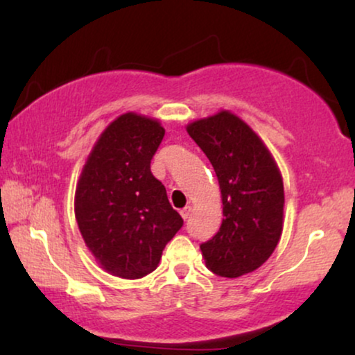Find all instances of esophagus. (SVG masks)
Wrapping results in <instances>:
<instances>
[{
	"instance_id": "34e87169",
	"label": "esophagus",
	"mask_w": 355,
	"mask_h": 355,
	"mask_svg": "<svg viewBox=\"0 0 355 355\" xmlns=\"http://www.w3.org/2000/svg\"><path fill=\"white\" fill-rule=\"evenodd\" d=\"M191 211H192V208H191V207L182 208V210H181V216L184 218V220H187V218L191 216Z\"/></svg>"
}]
</instances>
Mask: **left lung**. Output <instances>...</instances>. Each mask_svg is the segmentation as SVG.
I'll list each match as a JSON object with an SVG mask.
<instances>
[{"label": "left lung", "mask_w": 355, "mask_h": 355, "mask_svg": "<svg viewBox=\"0 0 355 355\" xmlns=\"http://www.w3.org/2000/svg\"><path fill=\"white\" fill-rule=\"evenodd\" d=\"M187 132L210 159L221 189L223 223L200 244L207 268L239 278L265 263L283 232L284 187L273 157L241 118L220 111Z\"/></svg>", "instance_id": "obj_1"}]
</instances>
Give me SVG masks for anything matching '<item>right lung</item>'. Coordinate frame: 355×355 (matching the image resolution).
I'll use <instances>...</instances> for the list:
<instances>
[{"mask_svg": "<svg viewBox=\"0 0 355 355\" xmlns=\"http://www.w3.org/2000/svg\"><path fill=\"white\" fill-rule=\"evenodd\" d=\"M164 137L158 121L135 113L114 119L96 140L76 191V220L108 273L144 278L184 221L150 171Z\"/></svg>", "mask_w": 355, "mask_h": 355, "instance_id": "right-lung-1", "label": "right lung"}]
</instances>
